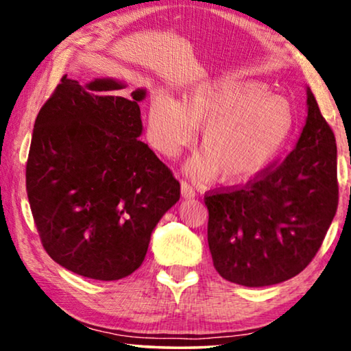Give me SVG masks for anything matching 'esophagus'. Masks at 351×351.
I'll return each instance as SVG.
<instances>
[{"label":"esophagus","mask_w":351,"mask_h":351,"mask_svg":"<svg viewBox=\"0 0 351 351\" xmlns=\"http://www.w3.org/2000/svg\"><path fill=\"white\" fill-rule=\"evenodd\" d=\"M181 193H182L184 198H193L195 195H197V193H195V189L190 186L187 181L181 182Z\"/></svg>","instance_id":"1"}]
</instances>
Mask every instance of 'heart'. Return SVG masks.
Returning <instances> with one entry per match:
<instances>
[{
	"mask_svg": "<svg viewBox=\"0 0 351 351\" xmlns=\"http://www.w3.org/2000/svg\"><path fill=\"white\" fill-rule=\"evenodd\" d=\"M152 138L164 154H175L202 127L199 150L189 171L201 180L219 173L226 182L251 180L280 156L293 139L297 111L289 99L263 82L223 75L201 83L182 102L165 94L150 104Z\"/></svg>",
	"mask_w": 351,
	"mask_h": 351,
	"instance_id": "b5f03b06",
	"label": "heart"
}]
</instances>
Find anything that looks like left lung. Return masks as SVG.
Instances as JSON below:
<instances>
[{
	"mask_svg": "<svg viewBox=\"0 0 351 351\" xmlns=\"http://www.w3.org/2000/svg\"><path fill=\"white\" fill-rule=\"evenodd\" d=\"M297 145L245 186L207 192V241L226 280L268 287L304 271L326 235L339 201L336 138L308 90Z\"/></svg>",
	"mask_w": 351,
	"mask_h": 351,
	"instance_id": "left-lung-1",
	"label": "left lung"
}]
</instances>
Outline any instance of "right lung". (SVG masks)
Listing matches in <instances>:
<instances>
[{
  "label": "right lung",
  "mask_w": 351,
  "mask_h": 351,
  "mask_svg": "<svg viewBox=\"0 0 351 351\" xmlns=\"http://www.w3.org/2000/svg\"><path fill=\"white\" fill-rule=\"evenodd\" d=\"M66 75L35 119L26 192L41 245L63 268L119 280L139 268L154 226L180 199L171 170L138 138L145 90Z\"/></svg>",
  "instance_id": "right-lung-1"
}]
</instances>
